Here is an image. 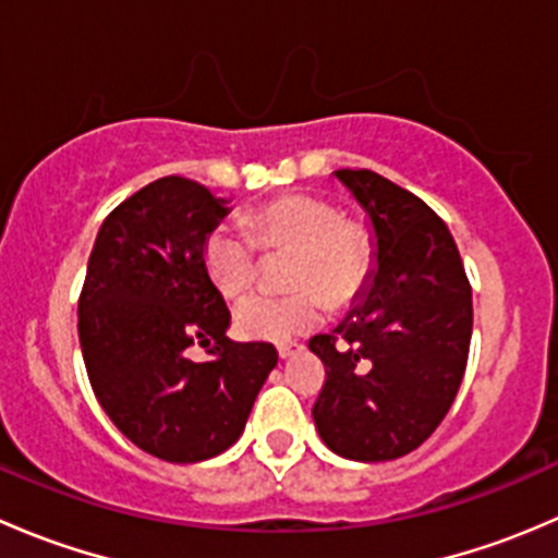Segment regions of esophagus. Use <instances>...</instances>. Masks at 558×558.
Returning <instances> with one entry per match:
<instances>
[{"instance_id":"esophagus-1","label":"esophagus","mask_w":558,"mask_h":558,"mask_svg":"<svg viewBox=\"0 0 558 558\" xmlns=\"http://www.w3.org/2000/svg\"><path fill=\"white\" fill-rule=\"evenodd\" d=\"M300 351H305V345H302V342H296V340H286V342H280V345H278V356L280 359H291V356H296Z\"/></svg>"}]
</instances>
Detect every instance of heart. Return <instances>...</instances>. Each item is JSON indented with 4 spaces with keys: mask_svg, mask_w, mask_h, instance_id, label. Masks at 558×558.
<instances>
[{
    "mask_svg": "<svg viewBox=\"0 0 558 558\" xmlns=\"http://www.w3.org/2000/svg\"><path fill=\"white\" fill-rule=\"evenodd\" d=\"M245 229L216 227L202 243V264L223 296L253 283L262 251H291V294H253L234 311V326L247 340L286 342L318 326L331 305H348L373 275L375 247L367 229L342 216L335 202L305 191H286L245 216ZM324 290L326 298L319 294Z\"/></svg>",
    "mask_w": 558,
    "mask_h": 558,
    "instance_id": "heart-1",
    "label": "heart"
}]
</instances>
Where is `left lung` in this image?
Segmentation results:
<instances>
[{
  "mask_svg": "<svg viewBox=\"0 0 558 558\" xmlns=\"http://www.w3.org/2000/svg\"><path fill=\"white\" fill-rule=\"evenodd\" d=\"M367 210L378 269L362 302L307 345L326 380L313 404L320 440L353 461L415 451L440 426L464 378L472 289L446 221L373 170H337Z\"/></svg>",
  "mask_w": 558,
  "mask_h": 558,
  "instance_id": "obj_1",
  "label": "left lung"
}]
</instances>
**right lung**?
<instances>
[{
  "instance_id": "1",
  "label": "right lung",
  "mask_w": 558,
  "mask_h": 558,
  "mask_svg": "<svg viewBox=\"0 0 558 558\" xmlns=\"http://www.w3.org/2000/svg\"><path fill=\"white\" fill-rule=\"evenodd\" d=\"M227 213L196 180H154L105 218L77 300L99 404L134 446L174 464L234 446L278 364L269 342L229 340L232 315L202 264V243ZM191 344L211 359L191 363Z\"/></svg>"
}]
</instances>
